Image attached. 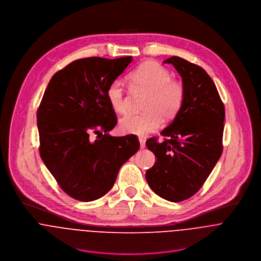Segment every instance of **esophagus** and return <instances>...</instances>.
Here are the masks:
<instances>
[{
	"label": "esophagus",
	"mask_w": 261,
	"mask_h": 261,
	"mask_svg": "<svg viewBox=\"0 0 261 261\" xmlns=\"http://www.w3.org/2000/svg\"><path fill=\"white\" fill-rule=\"evenodd\" d=\"M139 141H140V147H141V149H144V148L146 147V141H145L143 138H140Z\"/></svg>",
	"instance_id": "1"
}]
</instances>
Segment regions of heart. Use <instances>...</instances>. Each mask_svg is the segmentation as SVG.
I'll return each mask as SVG.
<instances>
[{
	"label": "heart",
	"mask_w": 261,
	"mask_h": 261,
	"mask_svg": "<svg viewBox=\"0 0 261 261\" xmlns=\"http://www.w3.org/2000/svg\"><path fill=\"white\" fill-rule=\"evenodd\" d=\"M129 81L135 89L147 91L143 103V113H130L119 120L122 133L146 136L155 130L162 121L173 119L180 112L184 99L185 88L181 81L171 78L167 68L155 61H146L129 74ZM107 97L112 110L124 113L127 110L126 97L120 80L109 85Z\"/></svg>",
	"instance_id": "b5f03b06"
}]
</instances>
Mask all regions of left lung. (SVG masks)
Listing matches in <instances>:
<instances>
[{
	"instance_id": "8db88e82",
	"label": "left lung",
	"mask_w": 261,
	"mask_h": 261,
	"mask_svg": "<svg viewBox=\"0 0 261 261\" xmlns=\"http://www.w3.org/2000/svg\"><path fill=\"white\" fill-rule=\"evenodd\" d=\"M164 63L173 64L181 75L185 99L161 133L168 139L146 142L156 160L146 179L163 199L181 202L203 186L221 156L225 110L215 83L202 67L177 56Z\"/></svg>"
}]
</instances>
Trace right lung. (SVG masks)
I'll use <instances>...</instances> for the list:
<instances>
[{
    "instance_id": "add662e5",
    "label": "right lung",
    "mask_w": 261,
    "mask_h": 261,
    "mask_svg": "<svg viewBox=\"0 0 261 261\" xmlns=\"http://www.w3.org/2000/svg\"><path fill=\"white\" fill-rule=\"evenodd\" d=\"M132 60H75L53 75L44 92L37 112L40 155L61 189L76 200L105 196L120 167L140 149L135 135L109 134L117 118L107 90Z\"/></svg>"
}]
</instances>
